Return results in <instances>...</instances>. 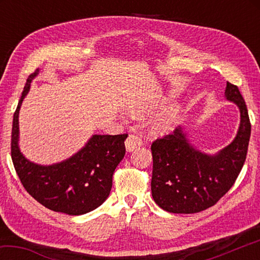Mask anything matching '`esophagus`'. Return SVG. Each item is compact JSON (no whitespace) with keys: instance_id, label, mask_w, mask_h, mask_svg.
<instances>
[{"instance_id":"1","label":"esophagus","mask_w":260,"mask_h":260,"mask_svg":"<svg viewBox=\"0 0 260 260\" xmlns=\"http://www.w3.org/2000/svg\"><path fill=\"white\" fill-rule=\"evenodd\" d=\"M142 143H143L142 136L139 134H129L125 142V146H126L127 151H133L136 148L142 146Z\"/></svg>"}]
</instances>
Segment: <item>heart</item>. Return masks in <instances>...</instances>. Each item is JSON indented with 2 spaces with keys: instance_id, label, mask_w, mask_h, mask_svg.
<instances>
[{
  "instance_id": "obj_1",
  "label": "heart",
  "mask_w": 260,
  "mask_h": 260,
  "mask_svg": "<svg viewBox=\"0 0 260 260\" xmlns=\"http://www.w3.org/2000/svg\"><path fill=\"white\" fill-rule=\"evenodd\" d=\"M162 102L161 94H150L147 95L146 98L136 100L132 102L129 110L132 114L134 116H143L151 112L153 109L157 108L158 105ZM179 119V108L177 105L171 104L167 107L162 108L158 112L152 120V127L156 132H167L174 128Z\"/></svg>"
}]
</instances>
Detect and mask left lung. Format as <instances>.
Listing matches in <instances>:
<instances>
[{
	"label": "left lung",
	"mask_w": 260,
	"mask_h": 260,
	"mask_svg": "<svg viewBox=\"0 0 260 260\" xmlns=\"http://www.w3.org/2000/svg\"><path fill=\"white\" fill-rule=\"evenodd\" d=\"M225 95L239 107L241 124L234 141L218 155L196 150L181 127L151 144L152 197L167 212L187 214L209 209L239 177L248 152L251 124L239 87L227 81Z\"/></svg>",
	"instance_id": "1"
}]
</instances>
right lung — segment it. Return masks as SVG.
Returning a JSON list of instances; mask_svg holds the SVG:
<instances>
[{"mask_svg":"<svg viewBox=\"0 0 260 260\" xmlns=\"http://www.w3.org/2000/svg\"><path fill=\"white\" fill-rule=\"evenodd\" d=\"M38 72L37 69L28 77L14 114L12 162L26 191L39 203L56 212L85 214L108 199L114 170L125 156V140L128 134L94 135L76 155L50 166L37 165L26 159L18 147V116L30 81Z\"/></svg>","mask_w":260,"mask_h":260,"instance_id":"add662e5","label":"right lung"}]
</instances>
